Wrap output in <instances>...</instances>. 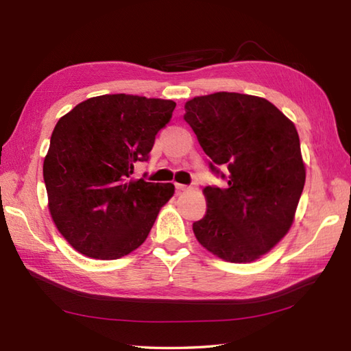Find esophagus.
Here are the masks:
<instances>
[{
	"label": "esophagus",
	"mask_w": 351,
	"mask_h": 351,
	"mask_svg": "<svg viewBox=\"0 0 351 351\" xmlns=\"http://www.w3.org/2000/svg\"><path fill=\"white\" fill-rule=\"evenodd\" d=\"M175 187H176L178 191H185V190L190 189L189 185H184V184H175Z\"/></svg>",
	"instance_id": "esophagus-1"
}]
</instances>
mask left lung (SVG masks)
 Returning a JSON list of instances; mask_svg holds the SVG:
<instances>
[{"instance_id": "left-lung-1", "label": "left lung", "mask_w": 351, "mask_h": 351, "mask_svg": "<svg viewBox=\"0 0 351 351\" xmlns=\"http://www.w3.org/2000/svg\"><path fill=\"white\" fill-rule=\"evenodd\" d=\"M184 119L211 170L228 181L225 189H204L206 214L193 223V232L223 261L252 263L294 221L306 180L295 126L267 99L229 92L187 101Z\"/></svg>"}]
</instances>
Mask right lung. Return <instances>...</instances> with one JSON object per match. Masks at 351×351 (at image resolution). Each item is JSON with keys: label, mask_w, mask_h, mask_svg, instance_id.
Listing matches in <instances>:
<instances>
[{"label": "right lung", "mask_w": 351, "mask_h": 351, "mask_svg": "<svg viewBox=\"0 0 351 351\" xmlns=\"http://www.w3.org/2000/svg\"><path fill=\"white\" fill-rule=\"evenodd\" d=\"M176 104L136 95L86 99L57 122L43 161L48 208L77 252L117 259L143 244L173 184L134 181Z\"/></svg>", "instance_id": "add662e5"}]
</instances>
